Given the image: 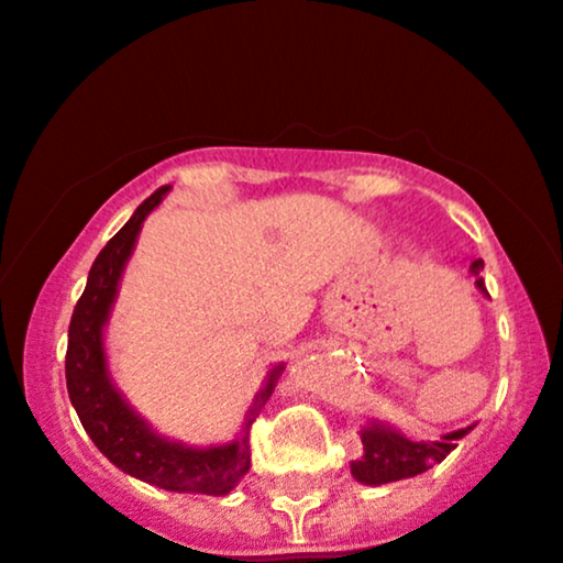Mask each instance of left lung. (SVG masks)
Wrapping results in <instances>:
<instances>
[{"mask_svg":"<svg viewBox=\"0 0 563 563\" xmlns=\"http://www.w3.org/2000/svg\"><path fill=\"white\" fill-rule=\"evenodd\" d=\"M472 272H481L483 262H472ZM477 288L485 294L483 277L475 280ZM475 426H466V429L448 431L440 440H407L401 431L390 429L386 423L372 421L366 429H361V445H364V455L356 461H351V472L358 483L364 485H383L394 481H405V477H416L421 472L431 470L434 464H440L448 453L459 445L461 437H466Z\"/></svg>","mask_w":563,"mask_h":563,"instance_id":"left-lung-1","label":"left lung"}]
</instances>
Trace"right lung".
Returning <instances> with one entry per match:
<instances>
[{
	"label": "right lung",
	"mask_w": 563,
	"mask_h": 563,
	"mask_svg": "<svg viewBox=\"0 0 563 563\" xmlns=\"http://www.w3.org/2000/svg\"><path fill=\"white\" fill-rule=\"evenodd\" d=\"M167 191L169 186H162L156 194H151L91 264L86 291L75 305L73 321H69L67 364H64L67 390L86 434L121 472L164 490H177V494L227 496L251 470V445H247L251 423L256 421L275 390L283 364L266 375L264 388L253 399L236 440L227 445L191 448L156 434L142 421L110 380L108 356H104L102 331L115 301L123 266L132 256L142 221L147 212L162 205Z\"/></svg>",
	"instance_id": "right-lung-1"
}]
</instances>
